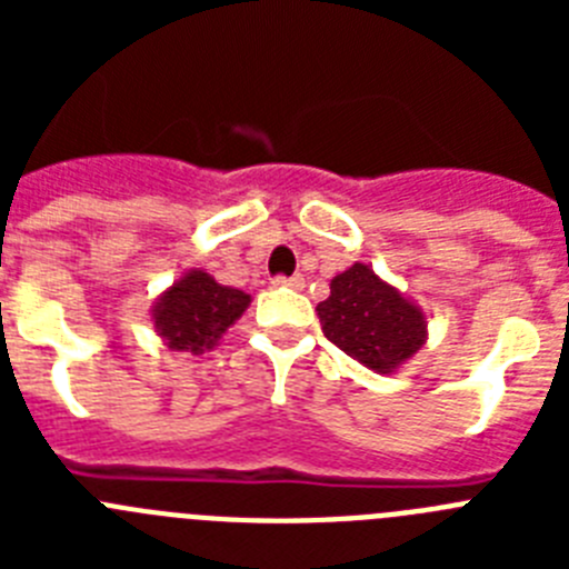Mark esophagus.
<instances>
[{
    "label": "esophagus",
    "mask_w": 569,
    "mask_h": 569,
    "mask_svg": "<svg viewBox=\"0 0 569 569\" xmlns=\"http://www.w3.org/2000/svg\"><path fill=\"white\" fill-rule=\"evenodd\" d=\"M273 284H276V288L301 290V288H305V279H301V273H296V276H276Z\"/></svg>",
    "instance_id": "esophagus-1"
}]
</instances>
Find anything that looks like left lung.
Instances as JSON below:
<instances>
[{"label": "left lung", "mask_w": 569, "mask_h": 569, "mask_svg": "<svg viewBox=\"0 0 569 569\" xmlns=\"http://www.w3.org/2000/svg\"><path fill=\"white\" fill-rule=\"evenodd\" d=\"M316 310L325 336L379 376L396 373L427 341V316L419 305L365 261L333 276L330 296Z\"/></svg>", "instance_id": "1"}]
</instances>
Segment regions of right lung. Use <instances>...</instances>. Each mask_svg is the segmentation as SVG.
Returning a JSON list of instances; mask_svg holds the SVG:
<instances>
[{"mask_svg":"<svg viewBox=\"0 0 569 569\" xmlns=\"http://www.w3.org/2000/svg\"><path fill=\"white\" fill-rule=\"evenodd\" d=\"M248 305L244 290L219 284L210 273L193 268L153 301L150 321L170 350L202 356L219 345Z\"/></svg>","mask_w":569,"mask_h":569,"instance_id":"1","label":"right lung"}]
</instances>
